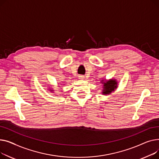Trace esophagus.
Returning <instances> with one entry per match:
<instances>
[{
    "mask_svg": "<svg viewBox=\"0 0 159 159\" xmlns=\"http://www.w3.org/2000/svg\"><path fill=\"white\" fill-rule=\"evenodd\" d=\"M78 77H79V78L81 79V80H83L84 78H85V77H84V76H83V75H80Z\"/></svg>",
    "mask_w": 159,
    "mask_h": 159,
    "instance_id": "esophagus-1",
    "label": "esophagus"
}]
</instances>
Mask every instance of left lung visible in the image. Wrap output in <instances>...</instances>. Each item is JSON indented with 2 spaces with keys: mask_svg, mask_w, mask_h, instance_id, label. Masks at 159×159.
<instances>
[{
  "mask_svg": "<svg viewBox=\"0 0 159 159\" xmlns=\"http://www.w3.org/2000/svg\"><path fill=\"white\" fill-rule=\"evenodd\" d=\"M104 84V90L102 92V94H109L110 93L114 91L115 89L117 88V82L115 80H110L107 82L102 83Z\"/></svg>",
  "mask_w": 159,
  "mask_h": 159,
  "instance_id": "8db88e82",
  "label": "left lung"
}]
</instances>
